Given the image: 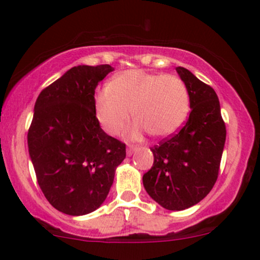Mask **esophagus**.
Returning <instances> with one entry per match:
<instances>
[{
	"mask_svg": "<svg viewBox=\"0 0 260 260\" xmlns=\"http://www.w3.org/2000/svg\"><path fill=\"white\" fill-rule=\"evenodd\" d=\"M134 150H136V149H134L133 146H129V147H127V151H126V152H127V156H128V157H131V156H132L133 152H134Z\"/></svg>",
	"mask_w": 260,
	"mask_h": 260,
	"instance_id": "esophagus-1",
	"label": "esophagus"
}]
</instances>
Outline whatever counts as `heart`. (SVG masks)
<instances>
[{"label":"heart","mask_w":260,"mask_h":260,"mask_svg":"<svg viewBox=\"0 0 260 260\" xmlns=\"http://www.w3.org/2000/svg\"><path fill=\"white\" fill-rule=\"evenodd\" d=\"M94 111L109 134H119L133 111L137 121L131 136L134 139L147 132L154 137H169L182 127L188 116V88L176 75L124 71L115 75L109 86L97 91Z\"/></svg>","instance_id":"b5f03b06"}]
</instances>
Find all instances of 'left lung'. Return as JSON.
Instances as JSON below:
<instances>
[{
    "label": "left lung",
    "instance_id": "obj_1",
    "mask_svg": "<svg viewBox=\"0 0 260 260\" xmlns=\"http://www.w3.org/2000/svg\"><path fill=\"white\" fill-rule=\"evenodd\" d=\"M176 72L188 88L189 117L176 134L151 147L153 166L143 176L151 198L173 211L188 209L209 194L226 136L215 90L186 68Z\"/></svg>",
    "mask_w": 260,
    "mask_h": 260
}]
</instances>
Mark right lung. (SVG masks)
<instances>
[{"label": "right lung", "mask_w": 260, "mask_h": 260, "mask_svg": "<svg viewBox=\"0 0 260 260\" xmlns=\"http://www.w3.org/2000/svg\"><path fill=\"white\" fill-rule=\"evenodd\" d=\"M114 68L77 66L45 87L27 134L38 185L58 211L83 216L100 208L126 145L108 136L94 111V90Z\"/></svg>", "instance_id": "1"}]
</instances>
